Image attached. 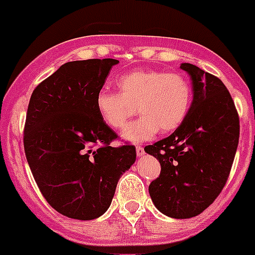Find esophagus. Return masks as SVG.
I'll return each mask as SVG.
<instances>
[{"mask_svg":"<svg viewBox=\"0 0 255 255\" xmlns=\"http://www.w3.org/2000/svg\"><path fill=\"white\" fill-rule=\"evenodd\" d=\"M136 154H137V156H143L144 155V149H143V146L141 145H137L136 146Z\"/></svg>","mask_w":255,"mask_h":255,"instance_id":"34e87169","label":"esophagus"}]
</instances>
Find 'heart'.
<instances>
[{
	"instance_id": "heart-1",
	"label": "heart",
	"mask_w": 255,
	"mask_h": 255,
	"mask_svg": "<svg viewBox=\"0 0 255 255\" xmlns=\"http://www.w3.org/2000/svg\"><path fill=\"white\" fill-rule=\"evenodd\" d=\"M119 92L101 90L95 105L99 116L112 129H121L139 112L123 132V139L140 143L156 132L173 131L186 119L191 104V86L178 73L137 71L118 81Z\"/></svg>"
}]
</instances>
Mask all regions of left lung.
<instances>
[{"label":"left lung","instance_id":"left-lung-1","mask_svg":"<svg viewBox=\"0 0 255 255\" xmlns=\"http://www.w3.org/2000/svg\"><path fill=\"white\" fill-rule=\"evenodd\" d=\"M181 69L192 82V104L183 123L144 150L160 163L149 186L154 206L173 219H190L206 210L228 181L239 143V116L218 77L190 63Z\"/></svg>","mask_w":255,"mask_h":255}]
</instances>
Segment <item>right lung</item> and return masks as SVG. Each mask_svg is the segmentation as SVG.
Here are the masks:
<instances>
[{"label": "right lung", "mask_w": 255, "mask_h": 255, "mask_svg": "<svg viewBox=\"0 0 255 255\" xmlns=\"http://www.w3.org/2000/svg\"><path fill=\"white\" fill-rule=\"evenodd\" d=\"M118 63L111 58L65 63L30 99L24 131L27 163L48 204L67 218L104 215L120 177L136 160L134 145L110 146L118 135L95 105Z\"/></svg>", "instance_id": "1"}]
</instances>
